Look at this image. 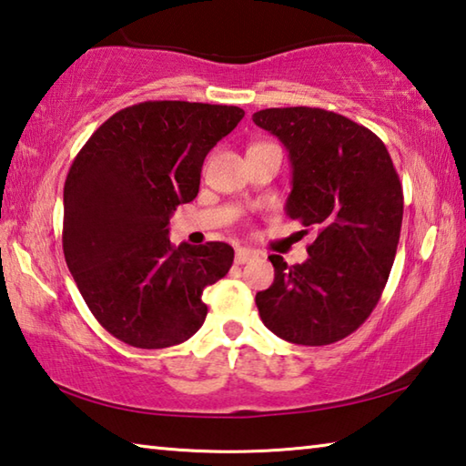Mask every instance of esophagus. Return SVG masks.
Instances as JSON below:
<instances>
[{
    "label": "esophagus",
    "instance_id": "esophagus-1",
    "mask_svg": "<svg viewBox=\"0 0 466 466\" xmlns=\"http://www.w3.org/2000/svg\"><path fill=\"white\" fill-rule=\"evenodd\" d=\"M255 257H257L255 250H250V248H236L234 261L238 263V265H244V263H248L250 258H255Z\"/></svg>",
    "mask_w": 466,
    "mask_h": 466
}]
</instances>
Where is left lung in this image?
<instances>
[{
    "label": "left lung",
    "mask_w": 466,
    "mask_h": 466,
    "mask_svg": "<svg viewBox=\"0 0 466 466\" xmlns=\"http://www.w3.org/2000/svg\"><path fill=\"white\" fill-rule=\"evenodd\" d=\"M288 147L291 219L317 230L309 261L271 255L275 279L257 294L265 327L296 345H330L364 325L397 255L403 187L382 139L333 110L265 108L252 115Z\"/></svg>",
    "instance_id": "1"
}]
</instances>
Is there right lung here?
Listing matches in <instances>:
<instances>
[{"mask_svg": "<svg viewBox=\"0 0 466 466\" xmlns=\"http://www.w3.org/2000/svg\"><path fill=\"white\" fill-rule=\"evenodd\" d=\"M244 116L238 106L147 100L86 141L63 187V255L102 327L139 350L201 329L203 289L230 271L234 248L168 238L170 216L199 193L205 156Z\"/></svg>", "mask_w": 466, "mask_h": 466, "instance_id": "obj_1", "label": "right lung"}]
</instances>
